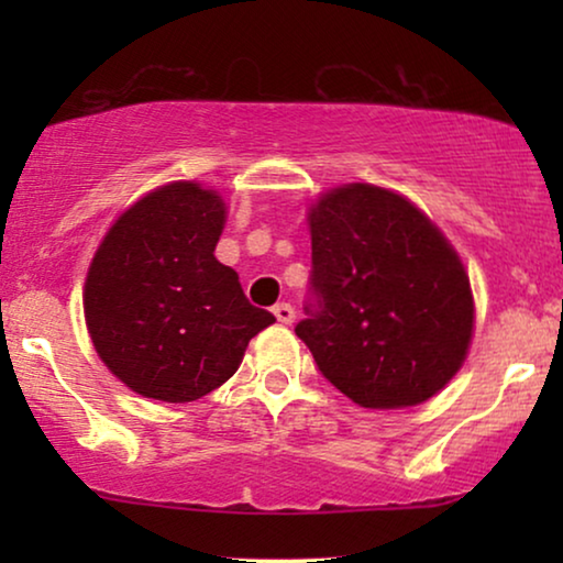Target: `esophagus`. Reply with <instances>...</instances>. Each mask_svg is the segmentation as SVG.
I'll return each mask as SVG.
<instances>
[{"mask_svg": "<svg viewBox=\"0 0 563 563\" xmlns=\"http://www.w3.org/2000/svg\"><path fill=\"white\" fill-rule=\"evenodd\" d=\"M274 314L282 325H291V320H295V307H291L289 302H279V305H274Z\"/></svg>", "mask_w": 563, "mask_h": 563, "instance_id": "obj_1", "label": "esophagus"}]
</instances>
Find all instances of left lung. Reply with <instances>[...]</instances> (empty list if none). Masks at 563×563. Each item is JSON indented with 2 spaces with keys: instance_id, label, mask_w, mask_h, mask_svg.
<instances>
[{
  "instance_id": "8db88e82",
  "label": "left lung",
  "mask_w": 563,
  "mask_h": 563,
  "mask_svg": "<svg viewBox=\"0 0 563 563\" xmlns=\"http://www.w3.org/2000/svg\"><path fill=\"white\" fill-rule=\"evenodd\" d=\"M307 318L295 333L322 376L372 410L438 395L464 364L474 297L459 253L410 199L345 184L310 210Z\"/></svg>"
}]
</instances>
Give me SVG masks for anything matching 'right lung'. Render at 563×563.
Instances as JSON below:
<instances>
[{
	"label": "right lung",
	"mask_w": 563,
	"mask_h": 563,
	"mask_svg": "<svg viewBox=\"0 0 563 563\" xmlns=\"http://www.w3.org/2000/svg\"><path fill=\"white\" fill-rule=\"evenodd\" d=\"M218 191L166 184L120 214L91 258L84 318L104 366L137 395L191 402L225 384L274 322L214 258Z\"/></svg>",
	"instance_id": "right-lung-1"
}]
</instances>
